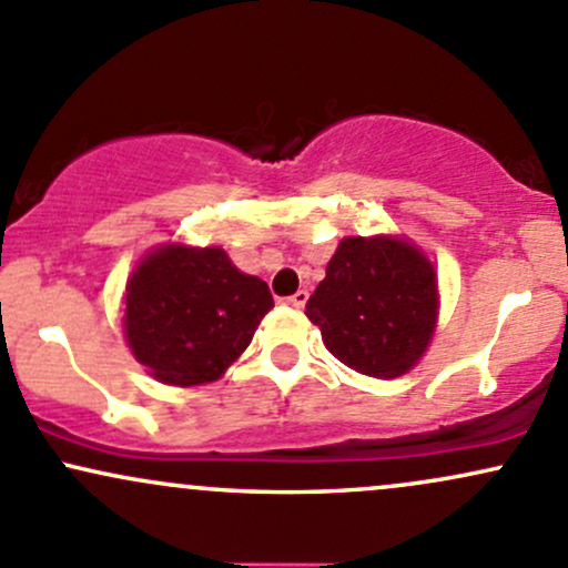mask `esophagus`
Instances as JSON below:
<instances>
[{
	"instance_id": "34e87169",
	"label": "esophagus",
	"mask_w": 568,
	"mask_h": 568,
	"mask_svg": "<svg viewBox=\"0 0 568 568\" xmlns=\"http://www.w3.org/2000/svg\"><path fill=\"white\" fill-rule=\"evenodd\" d=\"M307 298H310V294L307 291H296L294 296H288V298H283L285 304H288V307H296V310H302L304 304H307Z\"/></svg>"
}]
</instances>
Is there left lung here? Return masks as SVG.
Here are the masks:
<instances>
[{
  "label": "left lung",
  "mask_w": 568,
  "mask_h": 568,
  "mask_svg": "<svg viewBox=\"0 0 568 568\" xmlns=\"http://www.w3.org/2000/svg\"><path fill=\"white\" fill-rule=\"evenodd\" d=\"M439 313L434 264L398 236H347L307 302L328 353L361 375L394 379L420 361Z\"/></svg>",
  "instance_id": "left-lung-1"
}]
</instances>
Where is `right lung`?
Returning a JSON list of instances; mask_svg holds the SVG:
<instances>
[{"mask_svg": "<svg viewBox=\"0 0 568 568\" xmlns=\"http://www.w3.org/2000/svg\"><path fill=\"white\" fill-rule=\"evenodd\" d=\"M272 307L270 285L221 247L164 245L129 277L123 332L159 383L191 388L221 377Z\"/></svg>", "mask_w": 568, "mask_h": 568, "instance_id": "1", "label": "right lung"}]
</instances>
